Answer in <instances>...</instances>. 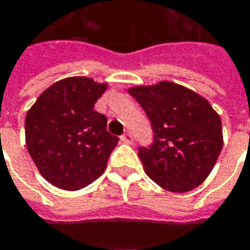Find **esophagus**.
<instances>
[{
  "label": "esophagus",
  "mask_w": 250,
  "mask_h": 250,
  "mask_svg": "<svg viewBox=\"0 0 250 250\" xmlns=\"http://www.w3.org/2000/svg\"><path fill=\"white\" fill-rule=\"evenodd\" d=\"M120 139H122V142H123V143H131V142H133V137H131V134H130L128 131L125 133Z\"/></svg>",
  "instance_id": "esophagus-1"
}]
</instances>
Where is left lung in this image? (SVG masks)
I'll return each instance as SVG.
<instances>
[{
  "mask_svg": "<svg viewBox=\"0 0 250 250\" xmlns=\"http://www.w3.org/2000/svg\"><path fill=\"white\" fill-rule=\"evenodd\" d=\"M154 131L150 148H139L147 176L165 190L189 192L202 185L223 147L222 120L205 97L193 90L159 81L130 87Z\"/></svg>",
  "mask_w": 250,
  "mask_h": 250,
  "instance_id": "1",
  "label": "left lung"
}]
</instances>
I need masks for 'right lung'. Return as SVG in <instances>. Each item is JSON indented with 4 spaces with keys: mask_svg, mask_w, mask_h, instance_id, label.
<instances>
[{
    "mask_svg": "<svg viewBox=\"0 0 250 250\" xmlns=\"http://www.w3.org/2000/svg\"><path fill=\"white\" fill-rule=\"evenodd\" d=\"M107 83L77 76L45 88L25 116V145L40 174L62 190H80L102 176L119 137L94 104Z\"/></svg>",
    "mask_w": 250,
    "mask_h": 250,
    "instance_id": "1",
    "label": "right lung"
}]
</instances>
